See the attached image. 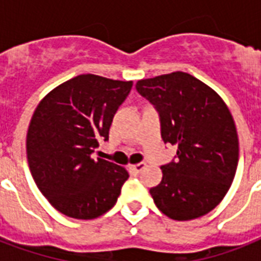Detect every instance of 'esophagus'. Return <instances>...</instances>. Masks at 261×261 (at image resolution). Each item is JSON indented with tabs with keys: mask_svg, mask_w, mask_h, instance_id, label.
<instances>
[{
	"mask_svg": "<svg viewBox=\"0 0 261 261\" xmlns=\"http://www.w3.org/2000/svg\"><path fill=\"white\" fill-rule=\"evenodd\" d=\"M146 167V163H138L135 164V165H131V169L135 172V173H139V172H142Z\"/></svg>",
	"mask_w": 261,
	"mask_h": 261,
	"instance_id": "esophagus-1",
	"label": "esophagus"
}]
</instances>
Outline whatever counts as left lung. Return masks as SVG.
<instances>
[{
	"instance_id": "8db88e82",
	"label": "left lung",
	"mask_w": 261,
	"mask_h": 261,
	"mask_svg": "<svg viewBox=\"0 0 261 261\" xmlns=\"http://www.w3.org/2000/svg\"><path fill=\"white\" fill-rule=\"evenodd\" d=\"M137 90L154 106L164 142L177 146V161L163 165L150 188L161 213L190 221L210 213L227 194L239 164L234 120L221 96L182 71L139 80Z\"/></svg>"
}]
</instances>
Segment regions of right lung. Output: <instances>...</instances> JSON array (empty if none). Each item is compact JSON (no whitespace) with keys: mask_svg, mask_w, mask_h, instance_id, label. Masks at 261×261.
I'll return each mask as SVG.
<instances>
[{"mask_svg":"<svg viewBox=\"0 0 261 261\" xmlns=\"http://www.w3.org/2000/svg\"><path fill=\"white\" fill-rule=\"evenodd\" d=\"M133 81L81 74L44 96L27 133V159L32 177L51 206L75 219L106 214L128 178L123 167L92 159L108 141L114 115Z\"/></svg>","mask_w":261,"mask_h":261,"instance_id":"add662e5","label":"right lung"}]
</instances>
